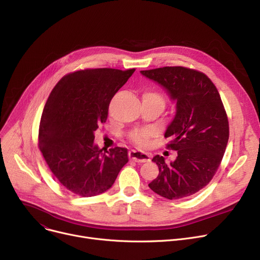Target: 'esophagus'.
<instances>
[{"label":"esophagus","mask_w":260,"mask_h":260,"mask_svg":"<svg viewBox=\"0 0 260 260\" xmlns=\"http://www.w3.org/2000/svg\"><path fill=\"white\" fill-rule=\"evenodd\" d=\"M128 156L133 161L138 162V163L148 162L149 160H151V156H149V154L141 152V151H136V149H132V151H129Z\"/></svg>","instance_id":"obj_1"}]
</instances>
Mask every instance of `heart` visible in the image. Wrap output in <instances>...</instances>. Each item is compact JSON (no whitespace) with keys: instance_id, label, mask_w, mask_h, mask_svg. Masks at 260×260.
<instances>
[{"instance_id":"heart-1","label":"heart","mask_w":260,"mask_h":260,"mask_svg":"<svg viewBox=\"0 0 260 260\" xmlns=\"http://www.w3.org/2000/svg\"><path fill=\"white\" fill-rule=\"evenodd\" d=\"M143 98L147 99H153V100H159L163 102L162 95L154 90H146L143 93ZM155 136V133L151 128H139V129H135L128 134V138L132 142L135 144H138L141 146L146 145L151 138H153Z\"/></svg>"}]
</instances>
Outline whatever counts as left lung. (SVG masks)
Instances as JSON below:
<instances>
[{
    "label": "left lung",
    "instance_id": "1",
    "mask_svg": "<svg viewBox=\"0 0 260 260\" xmlns=\"http://www.w3.org/2000/svg\"><path fill=\"white\" fill-rule=\"evenodd\" d=\"M165 87L177 101L174 120L165 137L167 147L177 151L175 161L162 156L152 161L159 175L148 186L167 199L194 195L212 180L219 168L229 140V120L220 94L211 79L183 66H166L141 71Z\"/></svg>",
    "mask_w": 260,
    "mask_h": 260
}]
</instances>
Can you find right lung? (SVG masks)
<instances>
[{"label": "right lung", "mask_w": 260, "mask_h": 260, "mask_svg": "<svg viewBox=\"0 0 260 260\" xmlns=\"http://www.w3.org/2000/svg\"><path fill=\"white\" fill-rule=\"evenodd\" d=\"M136 70L88 68L64 76L51 90L39 127V148L59 183L91 197L114 184L128 162L125 147L102 152L94 131L107 119L115 93Z\"/></svg>", "instance_id": "right-lung-1"}]
</instances>
